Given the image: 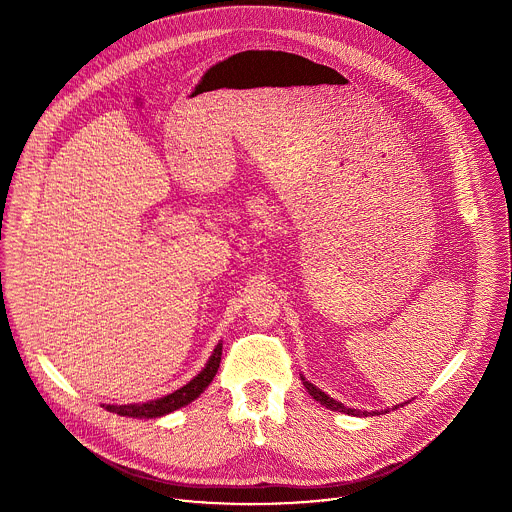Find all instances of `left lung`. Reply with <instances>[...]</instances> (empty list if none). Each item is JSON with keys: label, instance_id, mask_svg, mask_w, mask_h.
<instances>
[{"label": "left lung", "instance_id": "8db88e82", "mask_svg": "<svg viewBox=\"0 0 512 512\" xmlns=\"http://www.w3.org/2000/svg\"><path fill=\"white\" fill-rule=\"evenodd\" d=\"M302 383H304L306 391L312 395V399H316L320 405L328 407L330 411H340V413H346V415H356V417H367V415H375V413H377V415H381V413H383V411H381V413H379V411H373V413H371V411H358V409L346 407L344 403H340V401L332 399V397H330V395H326L322 389H318L316 385H312V383H310V381H308L304 375H302ZM405 403H409V401H405ZM405 403H401V407H403ZM397 407H399V405H395L393 409H397ZM387 411H389V409H387ZM387 411H385V413H387Z\"/></svg>", "mask_w": 512, "mask_h": 512}]
</instances>
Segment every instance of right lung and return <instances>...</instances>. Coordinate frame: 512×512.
<instances>
[{
    "label": "right lung",
    "mask_w": 512,
    "mask_h": 512,
    "mask_svg": "<svg viewBox=\"0 0 512 512\" xmlns=\"http://www.w3.org/2000/svg\"><path fill=\"white\" fill-rule=\"evenodd\" d=\"M221 354H223V342H218L208 358V362L204 364V369L184 387H180L178 391L164 395L160 399H152L148 403H127V405H103L107 411L123 415V417H135V419H156V417H164L180 407H186L188 403H192L194 399L200 397V393L206 391V387L212 383L218 367H221Z\"/></svg>",
    "instance_id": "obj_1"
}]
</instances>
